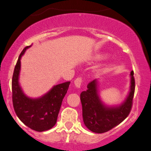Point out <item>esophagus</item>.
Segmentation results:
<instances>
[{
	"instance_id": "1",
	"label": "esophagus",
	"mask_w": 151,
	"mask_h": 151,
	"mask_svg": "<svg viewBox=\"0 0 151 151\" xmlns=\"http://www.w3.org/2000/svg\"><path fill=\"white\" fill-rule=\"evenodd\" d=\"M82 83H83V80H82L81 77H78V78H77L75 80H74V85H75L76 88H80Z\"/></svg>"
}]
</instances>
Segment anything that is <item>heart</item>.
<instances>
[{"label": "heart", "instance_id": "heart-1", "mask_svg": "<svg viewBox=\"0 0 151 151\" xmlns=\"http://www.w3.org/2000/svg\"><path fill=\"white\" fill-rule=\"evenodd\" d=\"M103 57H104V55H96L95 57H94V59H96V60H99V59L102 58Z\"/></svg>", "mask_w": 151, "mask_h": 151}]
</instances>
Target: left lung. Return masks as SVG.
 <instances>
[{"label": "left lung", "instance_id": "obj_1", "mask_svg": "<svg viewBox=\"0 0 151 151\" xmlns=\"http://www.w3.org/2000/svg\"><path fill=\"white\" fill-rule=\"evenodd\" d=\"M130 88L127 97L119 105L109 106L101 99L99 91V80H93L87 91L80 94L83 106V122L91 132L101 134L111 130L123 122L130 113L135 89L134 71L130 74Z\"/></svg>", "mask_w": 151, "mask_h": 151}]
</instances>
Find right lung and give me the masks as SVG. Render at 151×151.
<instances>
[{
  "instance_id": "right-lung-1",
  "label": "right lung",
  "mask_w": 151,
  "mask_h": 151,
  "mask_svg": "<svg viewBox=\"0 0 151 151\" xmlns=\"http://www.w3.org/2000/svg\"><path fill=\"white\" fill-rule=\"evenodd\" d=\"M28 46L23 49L18 58L12 77V102L17 115L25 126L36 132H45L55 125L63 99L70 82L54 85L47 93L39 98L27 96L19 83L20 59Z\"/></svg>"
}]
</instances>
